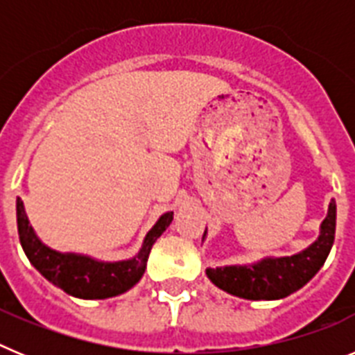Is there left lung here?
Segmentation results:
<instances>
[{
    "instance_id": "1",
    "label": "left lung",
    "mask_w": 355,
    "mask_h": 355,
    "mask_svg": "<svg viewBox=\"0 0 355 355\" xmlns=\"http://www.w3.org/2000/svg\"><path fill=\"white\" fill-rule=\"evenodd\" d=\"M336 233V202H329L327 216L320 224V234L307 249L283 258H263L247 265L206 268L216 288L247 300H279L307 284L324 266ZM206 231L202 234L205 241Z\"/></svg>"
}]
</instances>
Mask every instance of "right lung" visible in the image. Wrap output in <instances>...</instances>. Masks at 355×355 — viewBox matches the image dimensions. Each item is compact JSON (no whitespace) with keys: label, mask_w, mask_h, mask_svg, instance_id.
<instances>
[{"label":"right lung","mask_w":355,"mask_h":355,"mask_svg":"<svg viewBox=\"0 0 355 355\" xmlns=\"http://www.w3.org/2000/svg\"><path fill=\"white\" fill-rule=\"evenodd\" d=\"M17 231L21 247L37 270L56 288L78 299H110L131 290L146 272L155 241L171 225L174 211L163 213L144 238L139 254L122 261H99L76 252H58L40 241L24 211L23 200H15Z\"/></svg>","instance_id":"add662e5"}]
</instances>
